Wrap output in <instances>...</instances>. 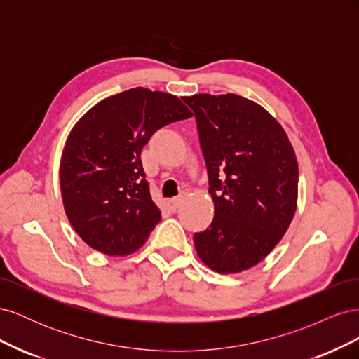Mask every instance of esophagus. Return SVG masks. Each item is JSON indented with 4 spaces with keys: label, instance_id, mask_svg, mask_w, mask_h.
Listing matches in <instances>:
<instances>
[{
    "label": "esophagus",
    "instance_id": "obj_1",
    "mask_svg": "<svg viewBox=\"0 0 359 359\" xmlns=\"http://www.w3.org/2000/svg\"><path fill=\"white\" fill-rule=\"evenodd\" d=\"M184 202V198L182 196H178V198H175V199H169L168 202H166V205H168V208L170 210V211H177L180 206H181V203Z\"/></svg>",
    "mask_w": 359,
    "mask_h": 359
}]
</instances>
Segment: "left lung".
<instances>
[{"mask_svg": "<svg viewBox=\"0 0 359 359\" xmlns=\"http://www.w3.org/2000/svg\"><path fill=\"white\" fill-rule=\"evenodd\" d=\"M196 116L214 219L193 241L219 274L257 265L295 215L298 161L285 128L265 107L232 93L184 97Z\"/></svg>", "mask_w": 359, "mask_h": 359, "instance_id": "left-lung-1", "label": "left lung"}]
</instances>
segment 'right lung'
I'll use <instances>...</instances> for the list:
<instances>
[{
	"mask_svg": "<svg viewBox=\"0 0 359 359\" xmlns=\"http://www.w3.org/2000/svg\"><path fill=\"white\" fill-rule=\"evenodd\" d=\"M191 116L177 95L132 88L74 124L60 163L64 211L82 241L107 256L135 253L160 222L140 161L158 128Z\"/></svg>",
	"mask_w": 359,
	"mask_h": 359,
	"instance_id": "obj_1",
	"label": "right lung"
}]
</instances>
